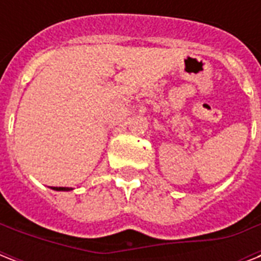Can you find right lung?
Listing matches in <instances>:
<instances>
[{
	"label": "right lung",
	"instance_id": "right-lung-1",
	"mask_svg": "<svg viewBox=\"0 0 261 261\" xmlns=\"http://www.w3.org/2000/svg\"><path fill=\"white\" fill-rule=\"evenodd\" d=\"M53 190L55 191H70L71 188H69V187H51Z\"/></svg>",
	"mask_w": 261,
	"mask_h": 261
}]
</instances>
